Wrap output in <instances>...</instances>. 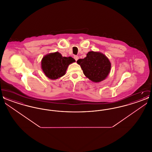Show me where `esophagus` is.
I'll return each mask as SVG.
<instances>
[{"label": "esophagus", "instance_id": "1", "mask_svg": "<svg viewBox=\"0 0 152 152\" xmlns=\"http://www.w3.org/2000/svg\"><path fill=\"white\" fill-rule=\"evenodd\" d=\"M74 58H75V60H76V61H77L78 59H79V56H76V55H75V56H74Z\"/></svg>", "mask_w": 152, "mask_h": 152}]
</instances>
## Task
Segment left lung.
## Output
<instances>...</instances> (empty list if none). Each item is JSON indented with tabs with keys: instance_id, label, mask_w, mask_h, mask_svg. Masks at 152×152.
<instances>
[{
	"instance_id": "1",
	"label": "left lung",
	"mask_w": 152,
	"mask_h": 152,
	"mask_svg": "<svg viewBox=\"0 0 152 152\" xmlns=\"http://www.w3.org/2000/svg\"><path fill=\"white\" fill-rule=\"evenodd\" d=\"M85 76L91 81L98 83L108 75L111 64L108 58L100 52L90 51L87 57L77 61Z\"/></svg>"
}]
</instances>
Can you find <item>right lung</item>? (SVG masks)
Returning a JSON list of instances; mask_svg holds the SVG:
<instances>
[{
    "label": "right lung",
    "mask_w": 152,
    "mask_h": 152,
    "mask_svg": "<svg viewBox=\"0 0 152 152\" xmlns=\"http://www.w3.org/2000/svg\"><path fill=\"white\" fill-rule=\"evenodd\" d=\"M75 60L71 57H63L58 52L45 55L42 60V68L45 76L52 80L57 79L65 75L69 64Z\"/></svg>",
    "instance_id": "add662e5"
}]
</instances>
